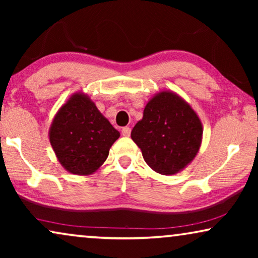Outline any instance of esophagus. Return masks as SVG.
<instances>
[{
    "label": "esophagus",
    "mask_w": 258,
    "mask_h": 258,
    "mask_svg": "<svg viewBox=\"0 0 258 258\" xmlns=\"http://www.w3.org/2000/svg\"><path fill=\"white\" fill-rule=\"evenodd\" d=\"M130 133H132V129H130L129 126H124V128H122L121 130V134L123 136H130Z\"/></svg>",
    "instance_id": "34e87169"
}]
</instances>
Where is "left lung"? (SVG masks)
Listing matches in <instances>:
<instances>
[{
	"mask_svg": "<svg viewBox=\"0 0 258 258\" xmlns=\"http://www.w3.org/2000/svg\"><path fill=\"white\" fill-rule=\"evenodd\" d=\"M202 122L188 102L171 90L148 101L132 139L146 163L161 175H175L191 163L202 144Z\"/></svg>",
	"mask_w": 258,
	"mask_h": 258,
	"instance_id": "obj_1",
	"label": "left lung"
}]
</instances>
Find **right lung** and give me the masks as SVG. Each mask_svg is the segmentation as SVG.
Masks as SVG:
<instances>
[{"mask_svg": "<svg viewBox=\"0 0 258 258\" xmlns=\"http://www.w3.org/2000/svg\"><path fill=\"white\" fill-rule=\"evenodd\" d=\"M119 133L83 91H76L58 109L49 128L57 160L74 175L94 174L107 160Z\"/></svg>", "mask_w": 258, "mask_h": 258, "instance_id": "right-lung-1", "label": "right lung"}]
</instances>
